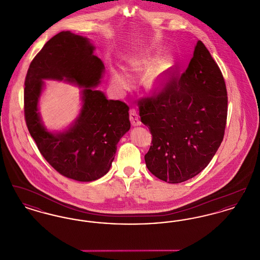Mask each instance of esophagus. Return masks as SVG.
Segmentation results:
<instances>
[{"label": "esophagus", "instance_id": "1", "mask_svg": "<svg viewBox=\"0 0 260 260\" xmlns=\"http://www.w3.org/2000/svg\"><path fill=\"white\" fill-rule=\"evenodd\" d=\"M129 120L132 122V124L134 126H138V125H141V122L139 120V116L137 115L136 110L135 109H131L129 111Z\"/></svg>", "mask_w": 260, "mask_h": 260}]
</instances>
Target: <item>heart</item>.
<instances>
[{
  "label": "heart",
  "mask_w": 260,
  "mask_h": 260,
  "mask_svg": "<svg viewBox=\"0 0 260 260\" xmlns=\"http://www.w3.org/2000/svg\"><path fill=\"white\" fill-rule=\"evenodd\" d=\"M131 69L136 72L150 64L148 58L137 57L131 60ZM173 61L168 57L161 60L155 67L150 69L144 76L143 84L150 89H161L167 85L173 71ZM112 84L116 90L119 92H124L134 86V79L131 75L122 69L114 70L112 73Z\"/></svg>",
  "instance_id": "heart-1"
}]
</instances>
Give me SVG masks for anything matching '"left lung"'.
<instances>
[{"mask_svg":"<svg viewBox=\"0 0 260 260\" xmlns=\"http://www.w3.org/2000/svg\"><path fill=\"white\" fill-rule=\"evenodd\" d=\"M138 104L141 122L153 136L145 162L156 177L184 182L210 164L224 136L227 91L218 65L201 41L180 79Z\"/></svg>","mask_w":260,"mask_h":260,"instance_id":"obj_1","label":"left lung"}]
</instances>
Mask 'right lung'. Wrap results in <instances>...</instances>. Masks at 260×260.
<instances>
[{
	"label": "right lung",
	"mask_w": 260,
	"mask_h": 260,
	"mask_svg": "<svg viewBox=\"0 0 260 260\" xmlns=\"http://www.w3.org/2000/svg\"><path fill=\"white\" fill-rule=\"evenodd\" d=\"M94 50L88 38L62 31L35 56L25 79V120L39 151L55 171L82 182L96 180L109 172L117 144L131 128L128 106L107 99L95 88L105 67ZM47 79L81 88L80 113L61 132L48 130L38 111Z\"/></svg>",
	"instance_id": "add662e5"
}]
</instances>
